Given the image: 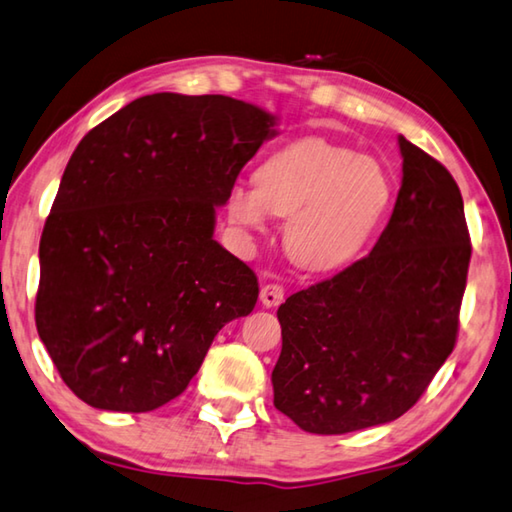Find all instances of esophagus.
I'll list each match as a JSON object with an SVG mask.
<instances>
[{
    "label": "esophagus",
    "instance_id": "esophagus-1",
    "mask_svg": "<svg viewBox=\"0 0 512 512\" xmlns=\"http://www.w3.org/2000/svg\"><path fill=\"white\" fill-rule=\"evenodd\" d=\"M285 299V290L279 283H265L261 288V303L265 308H276Z\"/></svg>",
    "mask_w": 512,
    "mask_h": 512
}]
</instances>
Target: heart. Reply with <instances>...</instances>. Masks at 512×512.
<instances>
[{
  "label": "heart",
  "mask_w": 512,
  "mask_h": 512,
  "mask_svg": "<svg viewBox=\"0 0 512 512\" xmlns=\"http://www.w3.org/2000/svg\"><path fill=\"white\" fill-rule=\"evenodd\" d=\"M391 177L380 161L326 139L288 143L256 170V184L231 186L233 224L263 231L274 215H288L283 242L306 270H333L357 256L391 202Z\"/></svg>",
  "instance_id": "obj_1"
}]
</instances>
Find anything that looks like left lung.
Wrapping results in <instances>:
<instances>
[{
	"label": "left lung",
	"instance_id": "left-lung-1",
	"mask_svg": "<svg viewBox=\"0 0 512 512\" xmlns=\"http://www.w3.org/2000/svg\"><path fill=\"white\" fill-rule=\"evenodd\" d=\"M396 206L369 256L281 303L274 407L310 434L391 423L450 357L472 256L463 197L405 137Z\"/></svg>",
	"mask_w": 512,
	"mask_h": 512
}]
</instances>
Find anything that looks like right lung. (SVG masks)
I'll list each match as a JSON object with an SVG mask.
<instances>
[{
	"instance_id": "1",
	"label": "right lung",
	"mask_w": 512,
	"mask_h": 512,
	"mask_svg": "<svg viewBox=\"0 0 512 512\" xmlns=\"http://www.w3.org/2000/svg\"><path fill=\"white\" fill-rule=\"evenodd\" d=\"M276 119L231 96H141L71 155L40 238L35 326L76 396L152 411L182 393L258 279L213 240Z\"/></svg>"
}]
</instances>
